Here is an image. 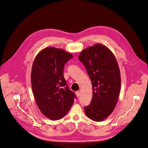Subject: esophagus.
<instances>
[{"mask_svg": "<svg viewBox=\"0 0 148 148\" xmlns=\"http://www.w3.org/2000/svg\"><path fill=\"white\" fill-rule=\"evenodd\" d=\"M75 95L77 97H79L80 96V92L79 91H77V92H75Z\"/></svg>", "mask_w": 148, "mask_h": 148, "instance_id": "1", "label": "esophagus"}]
</instances>
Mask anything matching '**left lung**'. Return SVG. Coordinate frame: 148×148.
I'll return each mask as SVG.
<instances>
[{
	"instance_id": "left-lung-1",
	"label": "left lung",
	"mask_w": 148,
	"mask_h": 148,
	"mask_svg": "<svg viewBox=\"0 0 148 148\" xmlns=\"http://www.w3.org/2000/svg\"><path fill=\"white\" fill-rule=\"evenodd\" d=\"M78 59L85 66L92 84L93 96L84 108L86 116L100 122L114 110L121 91L119 67L111 51L101 44L84 49Z\"/></svg>"
}]
</instances>
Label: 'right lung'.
Wrapping results in <instances>:
<instances>
[{"mask_svg":"<svg viewBox=\"0 0 148 148\" xmlns=\"http://www.w3.org/2000/svg\"><path fill=\"white\" fill-rule=\"evenodd\" d=\"M72 54L62 49L47 47L36 56L31 71L33 95L41 112L52 121L66 115L76 98L63 77L64 66Z\"/></svg>","mask_w":148,"mask_h":148,"instance_id":"right-lung-1","label":"right lung"}]
</instances>
